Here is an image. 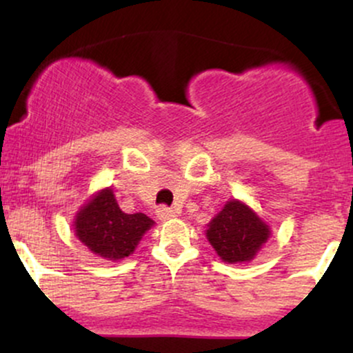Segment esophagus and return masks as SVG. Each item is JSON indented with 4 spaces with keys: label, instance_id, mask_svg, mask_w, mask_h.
<instances>
[{
    "label": "esophagus",
    "instance_id": "1",
    "mask_svg": "<svg viewBox=\"0 0 353 353\" xmlns=\"http://www.w3.org/2000/svg\"><path fill=\"white\" fill-rule=\"evenodd\" d=\"M156 214H157V219H159V221H168V219H172L174 216H176V214H174V210L165 208V205H161V208H157Z\"/></svg>",
    "mask_w": 353,
    "mask_h": 353
}]
</instances>
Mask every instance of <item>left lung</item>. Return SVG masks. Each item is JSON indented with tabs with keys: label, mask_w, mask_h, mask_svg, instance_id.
Masks as SVG:
<instances>
[{
	"label": "left lung",
	"mask_w": 353,
	"mask_h": 353,
	"mask_svg": "<svg viewBox=\"0 0 353 353\" xmlns=\"http://www.w3.org/2000/svg\"><path fill=\"white\" fill-rule=\"evenodd\" d=\"M205 236L219 257L229 264L249 262L270 236L269 225L241 201H229L208 224Z\"/></svg>",
	"instance_id": "1"
}]
</instances>
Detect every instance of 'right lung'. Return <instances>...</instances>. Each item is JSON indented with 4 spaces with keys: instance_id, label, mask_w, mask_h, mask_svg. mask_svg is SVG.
<instances>
[{
    "instance_id": "obj_1",
    "label": "right lung",
    "mask_w": 353,
    "mask_h": 353,
    "mask_svg": "<svg viewBox=\"0 0 353 353\" xmlns=\"http://www.w3.org/2000/svg\"><path fill=\"white\" fill-rule=\"evenodd\" d=\"M152 225V219L143 212H123L112 190L106 188L76 214L74 234L92 254L119 261L134 252L145 230Z\"/></svg>"
}]
</instances>
